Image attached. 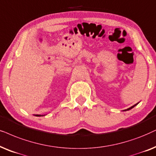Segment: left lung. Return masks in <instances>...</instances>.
<instances>
[{
  "label": "left lung",
  "mask_w": 156,
  "mask_h": 156,
  "mask_svg": "<svg viewBox=\"0 0 156 156\" xmlns=\"http://www.w3.org/2000/svg\"><path fill=\"white\" fill-rule=\"evenodd\" d=\"M137 105V104H136ZM133 105V106H132V107H131V108H128V109H127V110H130V109H132L133 108H134V107L135 106V105Z\"/></svg>",
  "instance_id": "8db88e82"
}]
</instances>
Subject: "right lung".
Instances as JSON below:
<instances>
[{"mask_svg":"<svg viewBox=\"0 0 156 156\" xmlns=\"http://www.w3.org/2000/svg\"><path fill=\"white\" fill-rule=\"evenodd\" d=\"M36 116H41V115H36Z\"/></svg>","mask_w":156,"mask_h":156,"instance_id":"obj_1","label":"right lung"}]
</instances>
